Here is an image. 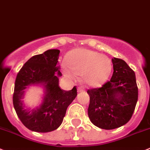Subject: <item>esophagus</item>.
Returning <instances> with one entry per match:
<instances>
[{
    "instance_id": "esophagus-1",
    "label": "esophagus",
    "mask_w": 150,
    "mask_h": 150,
    "mask_svg": "<svg viewBox=\"0 0 150 150\" xmlns=\"http://www.w3.org/2000/svg\"><path fill=\"white\" fill-rule=\"evenodd\" d=\"M84 91V87L83 86H80L78 88V92H81V91Z\"/></svg>"
}]
</instances>
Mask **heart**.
Here are the masks:
<instances>
[{
    "label": "heart",
    "instance_id": "1",
    "mask_svg": "<svg viewBox=\"0 0 150 150\" xmlns=\"http://www.w3.org/2000/svg\"><path fill=\"white\" fill-rule=\"evenodd\" d=\"M67 64L74 74L82 75L83 81L90 86H98L104 82L111 71V64L106 56L86 49H78L69 53ZM65 75L72 78V74L67 67Z\"/></svg>",
    "mask_w": 150,
    "mask_h": 150
}]
</instances>
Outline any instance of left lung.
I'll return each instance as SVG.
<instances>
[{
	"mask_svg": "<svg viewBox=\"0 0 150 150\" xmlns=\"http://www.w3.org/2000/svg\"><path fill=\"white\" fill-rule=\"evenodd\" d=\"M114 72L110 81L100 88L88 89V115L91 122L105 130H112L128 122L138 100L135 72L124 60L112 59Z\"/></svg>",
	"mask_w": 150,
	"mask_h": 150,
	"instance_id": "obj_1",
	"label": "left lung"
}]
</instances>
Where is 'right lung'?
<instances>
[{
	"instance_id": "right-lung-1",
	"label": "right lung",
	"mask_w": 150,
	"mask_h": 150,
	"mask_svg": "<svg viewBox=\"0 0 150 150\" xmlns=\"http://www.w3.org/2000/svg\"><path fill=\"white\" fill-rule=\"evenodd\" d=\"M60 50L52 49L33 56L25 63L17 75L14 83L13 105L19 119L32 131L47 133L56 130L62 125L67 109L77 96V88L64 91L60 88L58 67ZM43 84L46 96L40 108L25 109L21 99L24 89L31 84Z\"/></svg>"
}]
</instances>
